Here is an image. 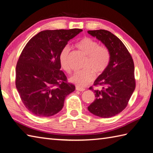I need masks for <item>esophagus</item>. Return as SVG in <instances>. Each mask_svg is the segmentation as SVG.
<instances>
[{"mask_svg": "<svg viewBox=\"0 0 153 153\" xmlns=\"http://www.w3.org/2000/svg\"><path fill=\"white\" fill-rule=\"evenodd\" d=\"M76 89L77 91H83L85 90V88H81V87H77V86L76 87Z\"/></svg>", "mask_w": 153, "mask_h": 153, "instance_id": "obj_1", "label": "esophagus"}]
</instances>
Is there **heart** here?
Wrapping results in <instances>:
<instances>
[{
    "instance_id": "b5f03b06",
    "label": "heart",
    "mask_w": 153,
    "mask_h": 153,
    "mask_svg": "<svg viewBox=\"0 0 153 153\" xmlns=\"http://www.w3.org/2000/svg\"><path fill=\"white\" fill-rule=\"evenodd\" d=\"M76 47L87 56L83 64L85 69L74 73L70 77V81L77 87H83L93 81V72L97 76H100L105 72L109 65L111 54L108 47L105 45H99L97 41L88 37L82 39L76 44ZM70 52V47L66 46L60 54L61 66L68 74L71 71Z\"/></svg>"
}]
</instances>
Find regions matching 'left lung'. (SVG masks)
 Here are the masks:
<instances>
[{
	"mask_svg": "<svg viewBox=\"0 0 153 153\" xmlns=\"http://www.w3.org/2000/svg\"><path fill=\"white\" fill-rule=\"evenodd\" d=\"M87 32L108 47L111 54L108 66L94 82V85H100L102 89L89 88L96 99L87 108L94 115L110 118L126 108L134 91V60L122 41L111 32L104 30Z\"/></svg>",
	"mask_w": 153,
	"mask_h": 153,
	"instance_id": "8db88e82",
	"label": "left lung"
}]
</instances>
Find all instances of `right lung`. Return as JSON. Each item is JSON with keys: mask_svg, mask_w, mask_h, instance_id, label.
Wrapping results in <instances>:
<instances>
[{"mask_svg": "<svg viewBox=\"0 0 153 153\" xmlns=\"http://www.w3.org/2000/svg\"><path fill=\"white\" fill-rule=\"evenodd\" d=\"M81 29L42 31L23 49L16 68V87L26 108L39 117L52 116L62 109L76 87L60 70V54Z\"/></svg>", "mask_w": 153, "mask_h": 153, "instance_id": "obj_1", "label": "right lung"}]
</instances>
